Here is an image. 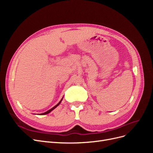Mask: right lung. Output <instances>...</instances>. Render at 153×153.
<instances>
[{
	"mask_svg": "<svg viewBox=\"0 0 153 153\" xmlns=\"http://www.w3.org/2000/svg\"><path fill=\"white\" fill-rule=\"evenodd\" d=\"M62 98L61 99V101H59V102L56 105H55V106H53V108H51V109H50L49 110H48V111H47V112H44V113H43V114H41L40 115H45V114H49L50 112H52V111L53 110V109H55V108H56L57 107V106H58V105H59V104L60 103H61V101H62Z\"/></svg>",
	"mask_w": 153,
	"mask_h": 153,
	"instance_id": "1",
	"label": "right lung"
}]
</instances>
